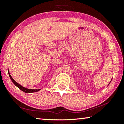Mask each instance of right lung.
<instances>
[{"mask_svg": "<svg viewBox=\"0 0 124 124\" xmlns=\"http://www.w3.org/2000/svg\"><path fill=\"white\" fill-rule=\"evenodd\" d=\"M8 74H9V76L10 77V78H11V81H12L13 84L15 85V86H16L18 88H19V89L22 90L23 91L24 93H34V92H37V91H39L40 89H27V88H25L24 87H23V86H21V85H20L19 84H18L17 82H16V81H15L14 79H13V78L11 77V76L9 74V70H8Z\"/></svg>", "mask_w": 124, "mask_h": 124, "instance_id": "1", "label": "right lung"}]
</instances>
